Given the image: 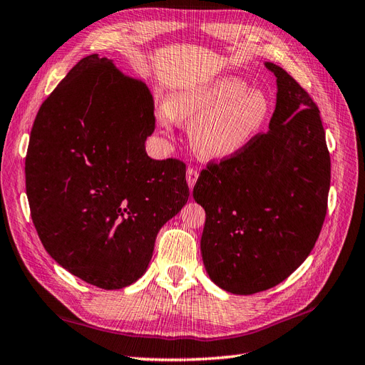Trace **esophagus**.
Returning <instances> with one entry per match:
<instances>
[{
  "label": "esophagus",
  "mask_w": 365,
  "mask_h": 365,
  "mask_svg": "<svg viewBox=\"0 0 365 365\" xmlns=\"http://www.w3.org/2000/svg\"><path fill=\"white\" fill-rule=\"evenodd\" d=\"M185 180H187L189 187L193 189L195 182H197V180H198V170H197V168L189 167V168H187V173H185Z\"/></svg>",
  "instance_id": "obj_1"
}]
</instances>
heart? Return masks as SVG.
<instances>
[{"mask_svg": "<svg viewBox=\"0 0 365 365\" xmlns=\"http://www.w3.org/2000/svg\"><path fill=\"white\" fill-rule=\"evenodd\" d=\"M271 101L264 91L247 88L238 77L213 82L175 94L159 122L167 130L175 120L192 119V145L204 158H230L251 145L268 125Z\"/></svg>", "mask_w": 365, "mask_h": 365, "instance_id": "heart-1", "label": "heart"}]
</instances>
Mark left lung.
Here are the masks:
<instances>
[{
	"instance_id": "1",
	"label": "left lung",
	"mask_w": 365,
	"mask_h": 365,
	"mask_svg": "<svg viewBox=\"0 0 365 365\" xmlns=\"http://www.w3.org/2000/svg\"><path fill=\"white\" fill-rule=\"evenodd\" d=\"M277 77L269 130L243 152L210 161L193 198L206 210L201 255L209 277L232 294L288 279L321 234L330 190V153L317 105L285 69Z\"/></svg>"
}]
</instances>
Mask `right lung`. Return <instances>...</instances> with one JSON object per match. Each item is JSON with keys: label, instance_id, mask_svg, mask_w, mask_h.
<instances>
[{"label": "right lung", "instance_id": "right-lung-1", "mask_svg": "<svg viewBox=\"0 0 365 365\" xmlns=\"http://www.w3.org/2000/svg\"><path fill=\"white\" fill-rule=\"evenodd\" d=\"M153 96L97 54L82 58L37 113L26 193L44 250L103 289L136 282L156 235L189 200L185 164L147 156Z\"/></svg>", "mask_w": 365, "mask_h": 365}]
</instances>
